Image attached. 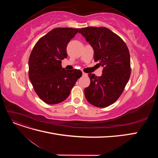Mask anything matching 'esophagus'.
I'll return each instance as SVG.
<instances>
[{
    "label": "esophagus",
    "mask_w": 158,
    "mask_h": 158,
    "mask_svg": "<svg viewBox=\"0 0 158 158\" xmlns=\"http://www.w3.org/2000/svg\"><path fill=\"white\" fill-rule=\"evenodd\" d=\"M82 75H83V76H87V74L85 73H82Z\"/></svg>",
    "instance_id": "1"
}]
</instances>
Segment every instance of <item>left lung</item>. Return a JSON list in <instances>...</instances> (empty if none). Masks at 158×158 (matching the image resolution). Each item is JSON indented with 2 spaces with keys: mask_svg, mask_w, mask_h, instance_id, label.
Masks as SVG:
<instances>
[{
  "mask_svg": "<svg viewBox=\"0 0 158 158\" xmlns=\"http://www.w3.org/2000/svg\"><path fill=\"white\" fill-rule=\"evenodd\" d=\"M94 50V61L103 67L102 75L89 73L90 84L84 90L87 101L97 107H106L121 96L131 76V59L121 38L105 27H86L79 31Z\"/></svg>",
  "mask_w": 158,
  "mask_h": 158,
  "instance_id": "8db88e82",
  "label": "left lung"
}]
</instances>
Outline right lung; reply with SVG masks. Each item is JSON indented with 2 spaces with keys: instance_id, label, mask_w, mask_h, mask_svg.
I'll use <instances>...</instances> for the list:
<instances>
[{
  "instance_id": "right-lung-1",
  "label": "right lung",
  "mask_w": 158,
  "mask_h": 158,
  "mask_svg": "<svg viewBox=\"0 0 158 158\" xmlns=\"http://www.w3.org/2000/svg\"><path fill=\"white\" fill-rule=\"evenodd\" d=\"M79 29L56 27L41 37L28 61L29 78L39 98L47 104L63 102L82 75L77 69L66 70L61 60L67 57L66 47Z\"/></svg>"
}]
</instances>
